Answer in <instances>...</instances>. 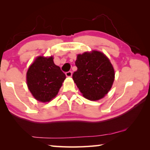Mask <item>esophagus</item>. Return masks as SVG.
<instances>
[{"label":"esophagus","instance_id":"34e87169","mask_svg":"<svg viewBox=\"0 0 150 150\" xmlns=\"http://www.w3.org/2000/svg\"><path fill=\"white\" fill-rule=\"evenodd\" d=\"M65 75H66V76H67V77H71L72 76V72L71 71H67V72H66L65 73Z\"/></svg>","mask_w":150,"mask_h":150}]
</instances>
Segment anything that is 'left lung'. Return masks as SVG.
<instances>
[{
    "instance_id": "left-lung-1",
    "label": "left lung",
    "mask_w": 150,
    "mask_h": 150,
    "mask_svg": "<svg viewBox=\"0 0 150 150\" xmlns=\"http://www.w3.org/2000/svg\"><path fill=\"white\" fill-rule=\"evenodd\" d=\"M77 70L73 79L85 98L97 100L103 98L112 87L115 71L105 54L97 51L77 55L75 61Z\"/></svg>"
}]
</instances>
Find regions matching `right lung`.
<instances>
[{"mask_svg": "<svg viewBox=\"0 0 150 150\" xmlns=\"http://www.w3.org/2000/svg\"><path fill=\"white\" fill-rule=\"evenodd\" d=\"M26 77L28 87L34 97L45 103L57 95L66 76L55 65L53 57L40 56L30 66Z\"/></svg>", "mask_w": 150, "mask_h": 150, "instance_id": "obj_1", "label": "right lung"}]
</instances>
